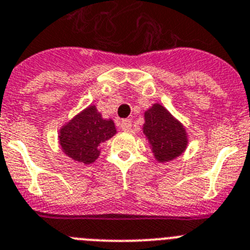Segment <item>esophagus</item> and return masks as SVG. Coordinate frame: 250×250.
Instances as JSON below:
<instances>
[{"label": "esophagus", "instance_id": "1", "mask_svg": "<svg viewBox=\"0 0 250 250\" xmlns=\"http://www.w3.org/2000/svg\"><path fill=\"white\" fill-rule=\"evenodd\" d=\"M121 128H122V130H125V132H129L130 128H132V122H130V120H123L122 122H121Z\"/></svg>", "mask_w": 250, "mask_h": 250}]
</instances>
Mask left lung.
Wrapping results in <instances>:
<instances>
[{
  "label": "left lung",
  "mask_w": 250,
  "mask_h": 250,
  "mask_svg": "<svg viewBox=\"0 0 250 250\" xmlns=\"http://www.w3.org/2000/svg\"><path fill=\"white\" fill-rule=\"evenodd\" d=\"M142 129L159 163L173 161L183 154L189 143L186 127L159 103H153L145 112Z\"/></svg>",
  "instance_id": "8db88e82"
}]
</instances>
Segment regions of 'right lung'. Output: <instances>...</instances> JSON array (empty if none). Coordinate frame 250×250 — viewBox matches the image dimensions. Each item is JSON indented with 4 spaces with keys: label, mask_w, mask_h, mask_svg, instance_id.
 <instances>
[{
    "label": "right lung",
    "mask_w": 250,
    "mask_h": 250,
    "mask_svg": "<svg viewBox=\"0 0 250 250\" xmlns=\"http://www.w3.org/2000/svg\"><path fill=\"white\" fill-rule=\"evenodd\" d=\"M117 133L111 118H103L94 104L76 114L58 130L61 149L75 162L93 163L100 157L101 143Z\"/></svg>",
    "instance_id": "obj_1"
}]
</instances>
